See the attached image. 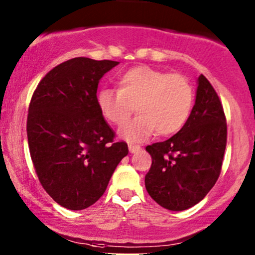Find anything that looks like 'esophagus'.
<instances>
[{"label": "esophagus", "instance_id": "34e87169", "mask_svg": "<svg viewBox=\"0 0 255 255\" xmlns=\"http://www.w3.org/2000/svg\"><path fill=\"white\" fill-rule=\"evenodd\" d=\"M128 149H129L130 153H137V151H139L142 148H140L139 145H135V144H129V145H128Z\"/></svg>", "mask_w": 255, "mask_h": 255}]
</instances>
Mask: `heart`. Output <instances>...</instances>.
Here are the masks:
<instances>
[{"label": "heart", "mask_w": 255, "mask_h": 255, "mask_svg": "<svg viewBox=\"0 0 255 255\" xmlns=\"http://www.w3.org/2000/svg\"><path fill=\"white\" fill-rule=\"evenodd\" d=\"M194 104V90L186 76L150 66H135L118 80V90L99 94L102 115L112 125H126L133 112L138 116L121 129L128 140H142L155 130L158 135L176 133L186 123Z\"/></svg>", "instance_id": "obj_1"}]
</instances>
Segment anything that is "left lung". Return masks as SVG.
Masks as SVG:
<instances>
[{"instance_id": "left-lung-1", "label": "left lung", "mask_w": 255, "mask_h": 255, "mask_svg": "<svg viewBox=\"0 0 255 255\" xmlns=\"http://www.w3.org/2000/svg\"><path fill=\"white\" fill-rule=\"evenodd\" d=\"M227 144L222 104L210 81L200 75L196 101L184 127L165 142L146 145L151 166L145 189L170 211L199 204L217 181Z\"/></svg>"}]
</instances>
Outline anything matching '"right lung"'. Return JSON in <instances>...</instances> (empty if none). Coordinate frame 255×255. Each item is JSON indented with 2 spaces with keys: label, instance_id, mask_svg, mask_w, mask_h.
Segmentation results:
<instances>
[{
  "label": "right lung",
  "instance_id": "1",
  "mask_svg": "<svg viewBox=\"0 0 255 255\" xmlns=\"http://www.w3.org/2000/svg\"><path fill=\"white\" fill-rule=\"evenodd\" d=\"M116 65L81 56L64 61L40 80L30 100L27 137L35 173L68 210L94 205L128 154L127 143L113 140L96 95L100 79Z\"/></svg>",
  "mask_w": 255,
  "mask_h": 255
}]
</instances>
